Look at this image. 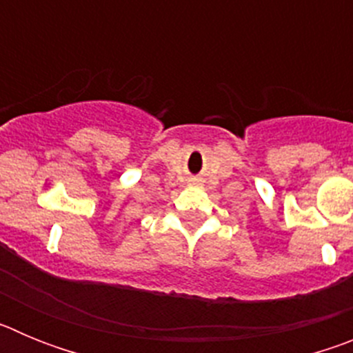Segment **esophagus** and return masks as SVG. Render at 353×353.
<instances>
[{
  "label": "esophagus",
  "mask_w": 353,
  "mask_h": 353,
  "mask_svg": "<svg viewBox=\"0 0 353 353\" xmlns=\"http://www.w3.org/2000/svg\"><path fill=\"white\" fill-rule=\"evenodd\" d=\"M191 182H198V179H192V180H191Z\"/></svg>",
  "instance_id": "obj_1"
}]
</instances>
